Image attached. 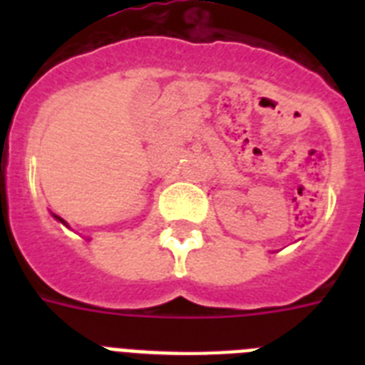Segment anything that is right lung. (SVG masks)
Listing matches in <instances>:
<instances>
[{"mask_svg":"<svg viewBox=\"0 0 365 365\" xmlns=\"http://www.w3.org/2000/svg\"><path fill=\"white\" fill-rule=\"evenodd\" d=\"M53 216H54V214H53ZM54 217H56V220H58V222H60V223H64V225H68V223H66V222H64V220H62V217H58V216H54Z\"/></svg>","mask_w":365,"mask_h":365,"instance_id":"obj_1","label":"right lung"}]
</instances>
